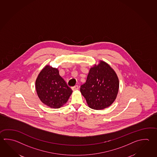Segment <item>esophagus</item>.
Segmentation results:
<instances>
[{"mask_svg": "<svg viewBox=\"0 0 157 157\" xmlns=\"http://www.w3.org/2000/svg\"><path fill=\"white\" fill-rule=\"evenodd\" d=\"M71 89L73 90H77L78 89H79V86H75L73 87H71Z\"/></svg>", "mask_w": 157, "mask_h": 157, "instance_id": "esophagus-1", "label": "esophagus"}]
</instances>
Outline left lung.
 <instances>
[{"label": "left lung", "instance_id": "8db88e82", "mask_svg": "<svg viewBox=\"0 0 157 157\" xmlns=\"http://www.w3.org/2000/svg\"><path fill=\"white\" fill-rule=\"evenodd\" d=\"M119 86L116 72L107 63L101 60L98 65L90 69L80 90L90 108L101 110L109 107L116 100Z\"/></svg>", "mask_w": 157, "mask_h": 157}]
</instances>
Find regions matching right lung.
Instances as JSON below:
<instances>
[{
	"mask_svg": "<svg viewBox=\"0 0 157 157\" xmlns=\"http://www.w3.org/2000/svg\"><path fill=\"white\" fill-rule=\"evenodd\" d=\"M37 94L42 103L52 108H59L66 103L72 93L56 68L46 65L36 81Z\"/></svg>",
	"mask_w": 157,
	"mask_h": 157,
	"instance_id": "right-lung-1",
	"label": "right lung"
}]
</instances>
